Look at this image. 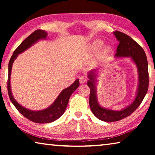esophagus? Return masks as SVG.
<instances>
[{"instance_id": "obj_1", "label": "esophagus", "mask_w": 155, "mask_h": 155, "mask_svg": "<svg viewBox=\"0 0 155 155\" xmlns=\"http://www.w3.org/2000/svg\"><path fill=\"white\" fill-rule=\"evenodd\" d=\"M87 78H86L85 76H81V77H79V81L81 84L87 82Z\"/></svg>"}]
</instances>
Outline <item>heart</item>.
I'll return each instance as SVG.
<instances>
[{
  "label": "heart",
  "instance_id": "heart-1",
  "mask_svg": "<svg viewBox=\"0 0 155 155\" xmlns=\"http://www.w3.org/2000/svg\"><path fill=\"white\" fill-rule=\"evenodd\" d=\"M102 44H103V43H102L101 41H96L94 43L93 46H94V48H99V47H101L102 46Z\"/></svg>",
  "mask_w": 155,
  "mask_h": 155
}]
</instances>
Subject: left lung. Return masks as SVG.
I'll return each instance as SVG.
<instances>
[{"mask_svg":"<svg viewBox=\"0 0 155 155\" xmlns=\"http://www.w3.org/2000/svg\"><path fill=\"white\" fill-rule=\"evenodd\" d=\"M114 35L119 41L117 47L115 56L130 57L137 67L139 74V87L135 100L133 103L127 108L121 111H113L103 108L99 105L97 101L95 83V73L91 71L89 74L90 80L87 85L90 89V106L94 115L99 120L104 122H116L125 118L133 114L137 107L140 105L148 90L149 76L148 69V61L143 49L141 46L133 40L130 36L120 31H115Z\"/></svg>","mask_w":155,"mask_h":155,"instance_id":"8db88e82","label":"left lung"}]
</instances>
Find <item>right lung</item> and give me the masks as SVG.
Masks as SVG:
<instances>
[{
	"label": "right lung",
	"instance_id": "obj_1",
	"mask_svg": "<svg viewBox=\"0 0 155 155\" xmlns=\"http://www.w3.org/2000/svg\"><path fill=\"white\" fill-rule=\"evenodd\" d=\"M47 35H48V33L46 31L38 29L34 31L29 36H28L14 51L13 55L9 60L8 68L7 91H8V94L12 103L14 104V105L18 109V111L22 115H24L26 118L28 119L33 122L40 123V124L52 122L59 118L64 114L65 110L66 109L70 96L79 86V81H78V79H77L70 87L64 89L60 93L59 96L57 97L55 101L52 104L51 106H50L46 109L42 110V111H30V110L27 109L25 107L20 105L14 98L11 91V86H10V79H11L10 77H11L13 63H14L15 59L18 57V54L25 51V50L29 48L32 44L39 40H40V39H45Z\"/></svg>",
	"mask_w": 155,
	"mask_h": 155
}]
</instances>
